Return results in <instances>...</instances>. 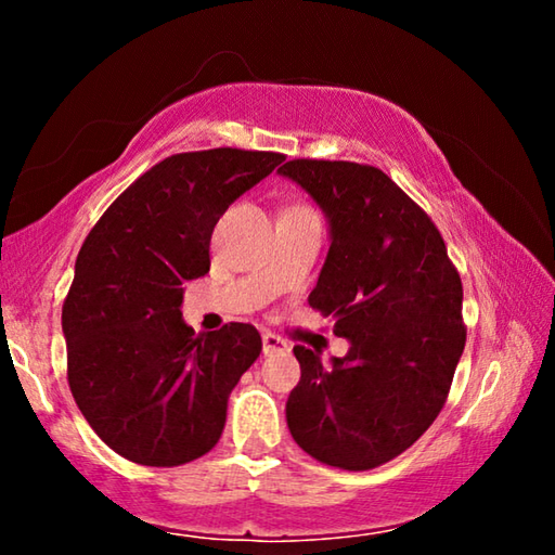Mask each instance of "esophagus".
Wrapping results in <instances>:
<instances>
[{
  "mask_svg": "<svg viewBox=\"0 0 555 555\" xmlns=\"http://www.w3.org/2000/svg\"><path fill=\"white\" fill-rule=\"evenodd\" d=\"M261 350H264V354L286 352L288 350V343L281 340V337L274 335V333H264V335H261Z\"/></svg>",
  "mask_w": 555,
  "mask_h": 555,
  "instance_id": "obj_1",
  "label": "esophagus"
}]
</instances>
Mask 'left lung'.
Wrapping results in <instances>:
<instances>
[{"mask_svg":"<svg viewBox=\"0 0 555 555\" xmlns=\"http://www.w3.org/2000/svg\"><path fill=\"white\" fill-rule=\"evenodd\" d=\"M279 176L325 215L331 249L308 304L350 343L331 364L294 347L300 382L286 424L321 463L372 469L443 409L465 347L463 284L436 224L379 168L296 158Z\"/></svg>","mask_w":555,"mask_h":555,"instance_id":"1","label":"left lung"}]
</instances>
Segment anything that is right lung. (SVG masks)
Listing matches in <instances>:
<instances>
[{
	"mask_svg": "<svg viewBox=\"0 0 555 555\" xmlns=\"http://www.w3.org/2000/svg\"><path fill=\"white\" fill-rule=\"evenodd\" d=\"M281 162L242 149L168 156L82 242L63 304L68 384L92 430L131 463H191L222 436L228 397L261 337L249 323L195 335L183 284L210 271L224 210Z\"/></svg>",
	"mask_w": 555,
	"mask_h": 555,
	"instance_id": "1",
	"label": "right lung"
}]
</instances>
